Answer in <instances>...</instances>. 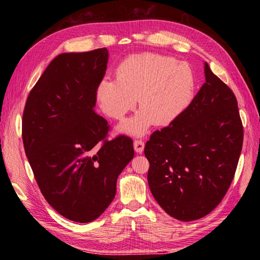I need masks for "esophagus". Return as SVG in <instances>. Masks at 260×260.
Instances as JSON below:
<instances>
[{
	"instance_id": "esophagus-1",
	"label": "esophagus",
	"mask_w": 260,
	"mask_h": 260,
	"mask_svg": "<svg viewBox=\"0 0 260 260\" xmlns=\"http://www.w3.org/2000/svg\"><path fill=\"white\" fill-rule=\"evenodd\" d=\"M133 146H135V151L137 153L141 154L144 149V142L142 140H135V142H133Z\"/></svg>"
}]
</instances>
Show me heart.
<instances>
[{"label": "heart", "instance_id": "obj_1", "mask_svg": "<svg viewBox=\"0 0 260 260\" xmlns=\"http://www.w3.org/2000/svg\"><path fill=\"white\" fill-rule=\"evenodd\" d=\"M116 79L101 80L95 96L103 112L120 120L136 105L140 111L123 121L118 130L142 136L154 122L174 121L191 103L195 90L193 70L185 62L156 53H142L124 58L115 70Z\"/></svg>", "mask_w": 260, "mask_h": 260}]
</instances>
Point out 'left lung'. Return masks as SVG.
<instances>
[{"label": "left lung", "instance_id": "left-lung-1", "mask_svg": "<svg viewBox=\"0 0 260 260\" xmlns=\"http://www.w3.org/2000/svg\"><path fill=\"white\" fill-rule=\"evenodd\" d=\"M206 82L191 104L155 131L145 144L147 181L171 217L192 221L208 215L229 188L243 145V125L232 90L204 67Z\"/></svg>", "mask_w": 260, "mask_h": 260}]
</instances>
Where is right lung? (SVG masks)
Instances as JSON below:
<instances>
[{
    "instance_id": "right-lung-1",
    "label": "right lung",
    "mask_w": 260,
    "mask_h": 260,
    "mask_svg": "<svg viewBox=\"0 0 260 260\" xmlns=\"http://www.w3.org/2000/svg\"><path fill=\"white\" fill-rule=\"evenodd\" d=\"M107 61L106 48L59 54L30 91L22 114L23 147L41 193L75 222L103 214L135 156L131 138L106 140L109 125L94 111Z\"/></svg>"
}]
</instances>
